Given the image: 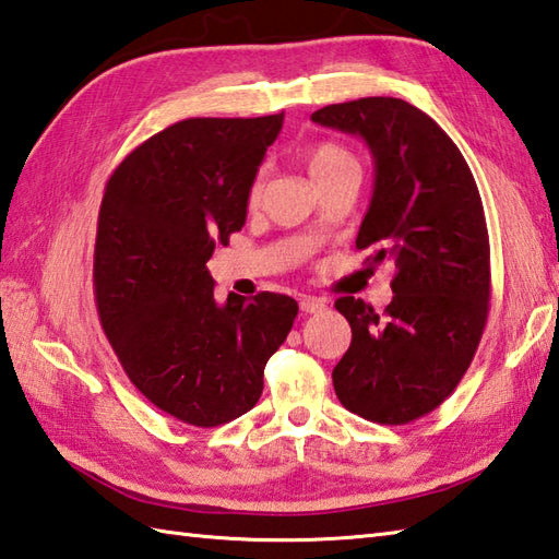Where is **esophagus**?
<instances>
[{
  "mask_svg": "<svg viewBox=\"0 0 559 559\" xmlns=\"http://www.w3.org/2000/svg\"><path fill=\"white\" fill-rule=\"evenodd\" d=\"M300 310L307 314H319L326 310V300L314 298V295H302L300 298Z\"/></svg>",
  "mask_w": 559,
  "mask_h": 559,
  "instance_id": "34e87169",
  "label": "esophagus"
}]
</instances>
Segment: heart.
Returning <instances> with one entry per match:
<instances>
[{
  "label": "heart",
  "instance_id": "heart-1",
  "mask_svg": "<svg viewBox=\"0 0 559 559\" xmlns=\"http://www.w3.org/2000/svg\"><path fill=\"white\" fill-rule=\"evenodd\" d=\"M305 163L314 185L329 180V177H336L341 173H358V160H355L353 153L346 146L334 144V141H319V144H314L305 153ZM261 194H264V173H259L252 180V185H249L247 204L257 206L261 201Z\"/></svg>",
  "mask_w": 559,
  "mask_h": 559
}]
</instances>
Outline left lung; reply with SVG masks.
I'll return each instance as SVG.
<instances>
[{
  "mask_svg": "<svg viewBox=\"0 0 559 559\" xmlns=\"http://www.w3.org/2000/svg\"><path fill=\"white\" fill-rule=\"evenodd\" d=\"M312 122L360 136L374 187L355 247L394 261L382 314L338 298L353 329L334 367L338 401L360 418L406 425L435 411L476 355L490 310V240L478 185L444 129L401 98L326 105Z\"/></svg>",
  "mask_w": 559,
  "mask_h": 559,
  "instance_id": "left-lung-1",
  "label": "left lung"
}]
</instances>
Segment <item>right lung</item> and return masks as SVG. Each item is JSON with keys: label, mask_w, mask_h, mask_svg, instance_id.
I'll return each instance as SVG.
<instances>
[{"label": "right lung", "mask_w": 559, "mask_h": 559, "mask_svg": "<svg viewBox=\"0 0 559 559\" xmlns=\"http://www.w3.org/2000/svg\"><path fill=\"white\" fill-rule=\"evenodd\" d=\"M281 127L283 112L182 120L136 146L105 185L93 257L100 324L132 384L189 425L252 411L298 317L278 293L216 302L206 269L216 245L242 230L249 185Z\"/></svg>", "instance_id": "1"}]
</instances>
